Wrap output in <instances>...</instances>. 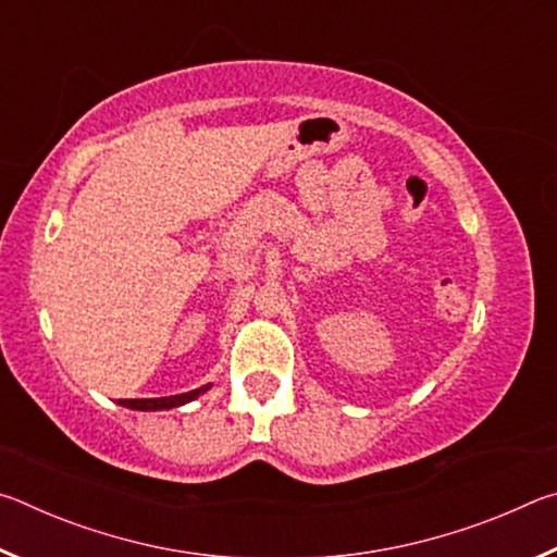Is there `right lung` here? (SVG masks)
I'll list each match as a JSON object with an SVG mask.
<instances>
[{
    "mask_svg": "<svg viewBox=\"0 0 557 557\" xmlns=\"http://www.w3.org/2000/svg\"><path fill=\"white\" fill-rule=\"evenodd\" d=\"M206 391H211V383L201 385V388L188 391V393H178V395H169V398H139V400H117L122 408L129 410H143V412H152V410H172V408H182V405L191 403L203 395Z\"/></svg>",
    "mask_w": 557,
    "mask_h": 557,
    "instance_id": "obj_1",
    "label": "right lung"
}]
</instances>
